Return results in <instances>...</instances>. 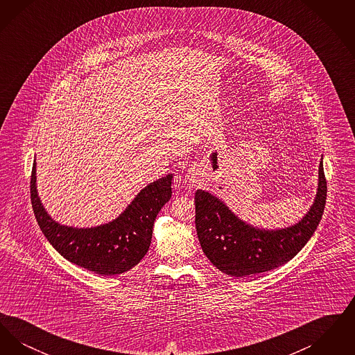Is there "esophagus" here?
I'll return each instance as SVG.
<instances>
[{"label": "esophagus", "instance_id": "1", "mask_svg": "<svg viewBox=\"0 0 355 355\" xmlns=\"http://www.w3.org/2000/svg\"><path fill=\"white\" fill-rule=\"evenodd\" d=\"M190 181H193V182H194V181H196V180H194V177H190Z\"/></svg>", "mask_w": 355, "mask_h": 355}]
</instances>
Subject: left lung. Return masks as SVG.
Instances as JSON below:
<instances>
[{
  "label": "left lung",
  "mask_w": 355,
  "mask_h": 355,
  "mask_svg": "<svg viewBox=\"0 0 355 355\" xmlns=\"http://www.w3.org/2000/svg\"><path fill=\"white\" fill-rule=\"evenodd\" d=\"M318 171V191L309 213L297 225L281 230L253 227L217 197L197 190L196 229L205 255L217 269L233 277L270 271L293 259L317 230L324 210L327 182L322 161Z\"/></svg>",
  "instance_id": "1"
}]
</instances>
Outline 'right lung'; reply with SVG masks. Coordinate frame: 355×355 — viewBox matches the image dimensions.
Returning a JSON list of instances; mask_svg holds the SVG:
<instances>
[{
    "mask_svg": "<svg viewBox=\"0 0 355 355\" xmlns=\"http://www.w3.org/2000/svg\"><path fill=\"white\" fill-rule=\"evenodd\" d=\"M169 174L142 189L126 210L106 225L68 227L51 220L35 189V162L31 175L34 216L51 246L69 262L101 275L130 270L148 253L157 214L171 197Z\"/></svg>",
    "mask_w": 355,
    "mask_h": 355,
    "instance_id": "add662e5",
    "label": "right lung"
}]
</instances>
